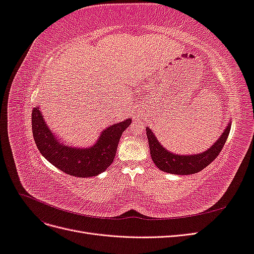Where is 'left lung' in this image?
Wrapping results in <instances>:
<instances>
[{"label": "left lung", "mask_w": 254, "mask_h": 254, "mask_svg": "<svg viewBox=\"0 0 254 254\" xmlns=\"http://www.w3.org/2000/svg\"><path fill=\"white\" fill-rule=\"evenodd\" d=\"M230 129H231V124H228L219 139L216 140L207 150L198 153V155L189 156L176 155V153L166 150L148 127H146V134L148 137L151 159L159 170L175 175H191L202 171L204 167L217 158L228 139Z\"/></svg>", "instance_id": "obj_1"}]
</instances>
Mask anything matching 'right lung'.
Masks as SVG:
<instances>
[{
	"instance_id": "right-lung-1",
	"label": "right lung",
	"mask_w": 254,
	"mask_h": 254,
	"mask_svg": "<svg viewBox=\"0 0 254 254\" xmlns=\"http://www.w3.org/2000/svg\"><path fill=\"white\" fill-rule=\"evenodd\" d=\"M130 124L131 119L117 123L103 130L93 146L76 148L60 143L45 124L39 107H34L32 113L34 139L41 155L60 171L79 178L97 176L111 165L121 135Z\"/></svg>"
}]
</instances>
